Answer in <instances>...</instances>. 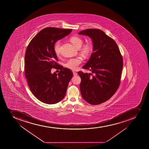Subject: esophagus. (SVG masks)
Segmentation results:
<instances>
[{
	"label": "esophagus",
	"instance_id": "esophagus-1",
	"mask_svg": "<svg viewBox=\"0 0 149 149\" xmlns=\"http://www.w3.org/2000/svg\"><path fill=\"white\" fill-rule=\"evenodd\" d=\"M78 75V74H77V72H73V76H77Z\"/></svg>",
	"mask_w": 149,
	"mask_h": 149
}]
</instances>
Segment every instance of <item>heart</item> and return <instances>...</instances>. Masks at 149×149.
<instances>
[{
  "label": "heart",
  "mask_w": 149,
  "mask_h": 149,
  "mask_svg": "<svg viewBox=\"0 0 149 149\" xmlns=\"http://www.w3.org/2000/svg\"><path fill=\"white\" fill-rule=\"evenodd\" d=\"M71 41L74 46L77 48H80L81 53L84 56H88L90 54L92 49V47L90 43H86L83 45L84 41L81 38L77 36H74L71 38ZM61 42L58 41L56 42L54 47L55 53L57 56L60 54ZM83 59L81 57H77L68 59L65 63V66L68 69L75 70L78 68L80 64L83 62Z\"/></svg>",
  "instance_id": "obj_1"
}]
</instances>
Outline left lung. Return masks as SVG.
<instances>
[{
  "instance_id": "1",
  "label": "left lung",
  "mask_w": 149,
  "mask_h": 149,
  "mask_svg": "<svg viewBox=\"0 0 149 149\" xmlns=\"http://www.w3.org/2000/svg\"><path fill=\"white\" fill-rule=\"evenodd\" d=\"M79 34L89 36L93 44V52L83 66L92 73L78 72L81 78V93L88 103L100 104L110 99L119 87L122 55L116 42L102 30L89 29Z\"/></svg>"
}]
</instances>
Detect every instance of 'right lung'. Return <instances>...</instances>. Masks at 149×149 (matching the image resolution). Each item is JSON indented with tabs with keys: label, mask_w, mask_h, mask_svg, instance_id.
<instances>
[{
	"label": "right lung",
	"mask_w": 149,
	"mask_h": 149,
	"mask_svg": "<svg viewBox=\"0 0 149 149\" xmlns=\"http://www.w3.org/2000/svg\"><path fill=\"white\" fill-rule=\"evenodd\" d=\"M72 29L49 27L42 30L31 41L25 56V75L30 90L44 103H58L65 97L73 72L57 63L54 47L58 40L68 36ZM61 70L51 73L52 68Z\"/></svg>",
	"instance_id": "right-lung-1"
}]
</instances>
